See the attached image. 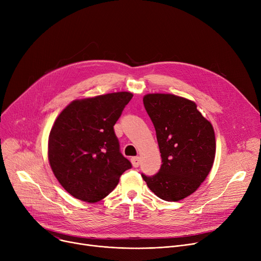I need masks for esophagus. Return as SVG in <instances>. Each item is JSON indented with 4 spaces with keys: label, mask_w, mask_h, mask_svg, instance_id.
<instances>
[{
    "label": "esophagus",
    "mask_w": 261,
    "mask_h": 261,
    "mask_svg": "<svg viewBox=\"0 0 261 261\" xmlns=\"http://www.w3.org/2000/svg\"><path fill=\"white\" fill-rule=\"evenodd\" d=\"M131 163H132V166H133V167L138 168V167L140 166V158H139V156L132 158V159H131Z\"/></svg>",
    "instance_id": "1"
}]
</instances>
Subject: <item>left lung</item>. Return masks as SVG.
I'll list each match as a JSON object with an SVG mask.
<instances>
[{
	"label": "left lung",
	"instance_id": "8db88e82",
	"mask_svg": "<svg viewBox=\"0 0 261 261\" xmlns=\"http://www.w3.org/2000/svg\"><path fill=\"white\" fill-rule=\"evenodd\" d=\"M146 111L156 132L162 166L160 171L142 174L150 190L169 202L194 194L206 179L215 161L213 125L195 101L173 94H147Z\"/></svg>",
	"mask_w": 261,
	"mask_h": 261
}]
</instances>
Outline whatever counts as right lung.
Segmentation results:
<instances>
[{"instance_id": "add662e5", "label": "right lung", "mask_w": 261, "mask_h": 261, "mask_svg": "<svg viewBox=\"0 0 261 261\" xmlns=\"http://www.w3.org/2000/svg\"><path fill=\"white\" fill-rule=\"evenodd\" d=\"M132 97L130 92H116L76 99L55 120L48 136L49 165L74 198L102 200L131 168L113 127Z\"/></svg>"}]
</instances>
